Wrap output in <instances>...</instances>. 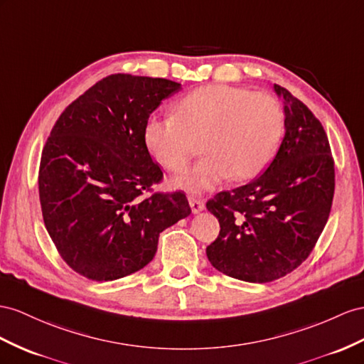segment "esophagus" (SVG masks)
Here are the masks:
<instances>
[{"instance_id": "obj_1", "label": "esophagus", "mask_w": 364, "mask_h": 364, "mask_svg": "<svg viewBox=\"0 0 364 364\" xmlns=\"http://www.w3.org/2000/svg\"><path fill=\"white\" fill-rule=\"evenodd\" d=\"M189 204H191V209L193 213H198L204 209V201L198 200V198H189Z\"/></svg>"}]
</instances>
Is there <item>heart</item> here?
Returning a JSON list of instances; mask_svg holds the SVG:
<instances>
[{
    "label": "heart",
    "mask_w": 364,
    "mask_h": 364,
    "mask_svg": "<svg viewBox=\"0 0 364 364\" xmlns=\"http://www.w3.org/2000/svg\"><path fill=\"white\" fill-rule=\"evenodd\" d=\"M284 134V112L266 92L209 85L176 101L173 115L151 118L144 143L164 171L180 173L201 139V161L172 181L200 193L226 178L250 180L271 163Z\"/></svg>",
    "instance_id": "heart-1"
}]
</instances>
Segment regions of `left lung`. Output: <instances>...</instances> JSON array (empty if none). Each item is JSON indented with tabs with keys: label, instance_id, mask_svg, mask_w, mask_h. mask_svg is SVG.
Masks as SVG:
<instances>
[{
	"label": "left lung",
	"instance_id": "obj_1",
	"mask_svg": "<svg viewBox=\"0 0 364 364\" xmlns=\"http://www.w3.org/2000/svg\"><path fill=\"white\" fill-rule=\"evenodd\" d=\"M284 102V136L267 169L206 208L220 221L208 246L210 264L249 283L291 274L309 257L328 223L335 169L324 129L304 102L274 85Z\"/></svg>",
	"mask_w": 364,
	"mask_h": 364
}]
</instances>
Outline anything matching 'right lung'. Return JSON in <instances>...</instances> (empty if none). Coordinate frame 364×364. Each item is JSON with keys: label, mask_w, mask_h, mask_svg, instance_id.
<instances>
[{"label": "right lung", "mask_w": 364, "mask_h": 364, "mask_svg": "<svg viewBox=\"0 0 364 364\" xmlns=\"http://www.w3.org/2000/svg\"><path fill=\"white\" fill-rule=\"evenodd\" d=\"M181 89L166 78L115 73L64 109L41 154L44 226L61 258L93 282L134 274L155 257L161 232L191 213L183 192L143 198L163 180L144 126Z\"/></svg>", "instance_id": "obj_1"}]
</instances>
